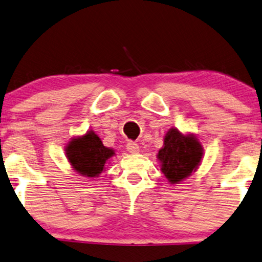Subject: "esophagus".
Returning a JSON list of instances; mask_svg holds the SVG:
<instances>
[{"label":"esophagus","mask_w":262,"mask_h":262,"mask_svg":"<svg viewBox=\"0 0 262 262\" xmlns=\"http://www.w3.org/2000/svg\"><path fill=\"white\" fill-rule=\"evenodd\" d=\"M127 151L129 153H133V155H135V153H139V151H140V148H139V145L137 144V142L128 141L127 142Z\"/></svg>","instance_id":"1"}]
</instances>
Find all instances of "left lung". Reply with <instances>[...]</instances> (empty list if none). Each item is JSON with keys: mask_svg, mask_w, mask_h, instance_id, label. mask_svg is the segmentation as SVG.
<instances>
[{"mask_svg": "<svg viewBox=\"0 0 262 262\" xmlns=\"http://www.w3.org/2000/svg\"><path fill=\"white\" fill-rule=\"evenodd\" d=\"M202 156L204 148L194 134H183L172 127L164 137L157 158L165 179L171 184H179L196 171Z\"/></svg>", "mask_w": 262, "mask_h": 262, "instance_id": "1", "label": "left lung"}]
</instances>
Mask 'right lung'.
Returning <instances> with one entry per match:
<instances>
[{"label": "right lung", "mask_w": 262, "mask_h": 262, "mask_svg": "<svg viewBox=\"0 0 262 262\" xmlns=\"http://www.w3.org/2000/svg\"><path fill=\"white\" fill-rule=\"evenodd\" d=\"M66 156L73 170L79 175L93 179L105 170V164L115 156V149L105 147L95 132L87 130L86 134L68 142Z\"/></svg>", "instance_id": "add662e5"}]
</instances>
